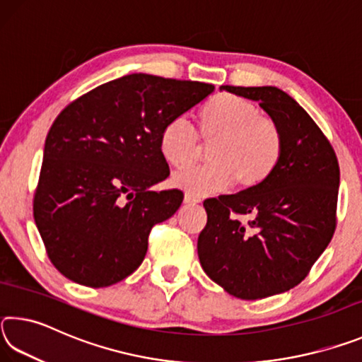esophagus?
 Returning <instances> with one entry per match:
<instances>
[{
  "label": "esophagus",
  "instance_id": "obj_1",
  "mask_svg": "<svg viewBox=\"0 0 362 362\" xmlns=\"http://www.w3.org/2000/svg\"><path fill=\"white\" fill-rule=\"evenodd\" d=\"M183 203H185V204H198V203H201V199L196 198V196H193V194L187 193L185 196H183Z\"/></svg>",
  "mask_w": 362,
  "mask_h": 362
}]
</instances>
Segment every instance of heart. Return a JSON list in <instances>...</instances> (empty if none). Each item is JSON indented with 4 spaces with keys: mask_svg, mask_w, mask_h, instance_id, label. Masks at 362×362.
<instances>
[{
    "mask_svg": "<svg viewBox=\"0 0 362 362\" xmlns=\"http://www.w3.org/2000/svg\"><path fill=\"white\" fill-rule=\"evenodd\" d=\"M199 139L209 150L212 164L174 175V185L189 194L206 196L228 188L254 189L279 166L284 136L278 122L260 115L252 102L235 94H217L198 113ZM159 151L175 169L198 161L201 145L185 119L169 121L159 134Z\"/></svg>",
    "mask_w": 362,
    "mask_h": 362,
    "instance_id": "obj_1",
    "label": "heart"
}]
</instances>
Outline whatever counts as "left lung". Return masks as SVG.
I'll list each match as a JSON object with an SVG mask.
<instances>
[{"label": "left lung", "mask_w": 362, "mask_h": 362, "mask_svg": "<svg viewBox=\"0 0 362 362\" xmlns=\"http://www.w3.org/2000/svg\"><path fill=\"white\" fill-rule=\"evenodd\" d=\"M220 90L259 102L284 136L279 166L263 185L206 199L198 238L201 267L214 283L243 300L287 292L302 283L335 231L340 169L311 116L274 86ZM251 217L248 225L240 216Z\"/></svg>", "instance_id": "1"}]
</instances>
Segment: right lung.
<instances>
[{
	"mask_svg": "<svg viewBox=\"0 0 362 362\" xmlns=\"http://www.w3.org/2000/svg\"><path fill=\"white\" fill-rule=\"evenodd\" d=\"M214 86L132 73L71 102L49 131L33 201L49 259L65 278L107 287L144 262L153 225L179 209L159 134Z\"/></svg>",
	"mask_w": 362,
	"mask_h": 362,
	"instance_id": "obj_1",
	"label": "right lung"
}]
</instances>
